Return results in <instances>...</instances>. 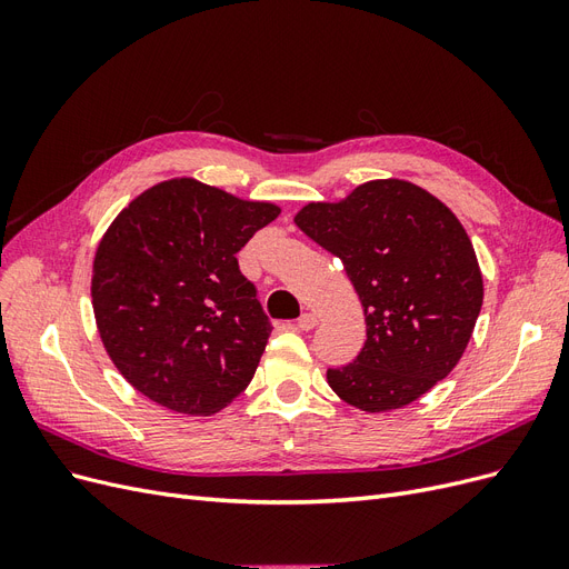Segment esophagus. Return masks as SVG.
<instances>
[{
	"label": "esophagus",
	"mask_w": 569,
	"mask_h": 569,
	"mask_svg": "<svg viewBox=\"0 0 569 569\" xmlns=\"http://www.w3.org/2000/svg\"><path fill=\"white\" fill-rule=\"evenodd\" d=\"M318 325V318L313 316V313H301V318L297 320V327L301 332H308V330H313V327Z\"/></svg>",
	"instance_id": "34e87169"
}]
</instances>
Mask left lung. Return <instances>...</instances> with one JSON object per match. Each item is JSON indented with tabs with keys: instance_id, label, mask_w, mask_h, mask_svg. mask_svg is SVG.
Listing matches in <instances>:
<instances>
[{
	"instance_id": "1",
	"label": "left lung",
	"mask_w": 569,
	"mask_h": 569,
	"mask_svg": "<svg viewBox=\"0 0 569 569\" xmlns=\"http://www.w3.org/2000/svg\"><path fill=\"white\" fill-rule=\"evenodd\" d=\"M297 226L339 258L366 308V347L353 363L327 368L341 401L403 408L456 368L485 287L470 237L437 197L375 180L341 203L303 206Z\"/></svg>"
}]
</instances>
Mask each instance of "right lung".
<instances>
[{
  "instance_id": "obj_1",
  "label": "right lung",
  "mask_w": 569,
  "mask_h": 569,
  "mask_svg": "<svg viewBox=\"0 0 569 569\" xmlns=\"http://www.w3.org/2000/svg\"><path fill=\"white\" fill-rule=\"evenodd\" d=\"M280 209L180 178L147 189L94 256L101 341L153 403L211 416L242 393L272 325L237 253Z\"/></svg>"
}]
</instances>
